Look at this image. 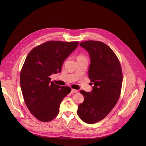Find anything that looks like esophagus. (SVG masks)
Segmentation results:
<instances>
[{
  "instance_id": "obj_1",
  "label": "esophagus",
  "mask_w": 146,
  "mask_h": 146,
  "mask_svg": "<svg viewBox=\"0 0 146 146\" xmlns=\"http://www.w3.org/2000/svg\"><path fill=\"white\" fill-rule=\"evenodd\" d=\"M78 92V90H76V89H71V93L73 94V93H77Z\"/></svg>"
}]
</instances>
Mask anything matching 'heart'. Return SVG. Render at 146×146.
<instances>
[{"label": "heart", "mask_w": 146, "mask_h": 146, "mask_svg": "<svg viewBox=\"0 0 146 146\" xmlns=\"http://www.w3.org/2000/svg\"><path fill=\"white\" fill-rule=\"evenodd\" d=\"M82 58H86L84 56H82V55H80L78 57V59H82Z\"/></svg>", "instance_id": "b5f03b06"}]
</instances>
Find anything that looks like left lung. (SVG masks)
I'll list each match as a JSON object with an SVG mask.
<instances>
[{"mask_svg":"<svg viewBox=\"0 0 146 146\" xmlns=\"http://www.w3.org/2000/svg\"><path fill=\"white\" fill-rule=\"evenodd\" d=\"M80 46L89 53L88 76L94 86L91 92L80 91L84 101L79 105L77 112L85 123L93 124L104 119L117 102L123 73L115 53L103 42L88 40Z\"/></svg>","mask_w":146,"mask_h":146,"instance_id":"left-lung-1","label":"left lung"}]
</instances>
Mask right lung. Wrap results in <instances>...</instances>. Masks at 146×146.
I'll return each instance as SVG.
<instances>
[{
    "mask_svg": "<svg viewBox=\"0 0 146 146\" xmlns=\"http://www.w3.org/2000/svg\"><path fill=\"white\" fill-rule=\"evenodd\" d=\"M78 44L48 41L33 49L26 58L20 74L21 90L29 110L41 121L55 118L63 98L71 92L70 87L50 82L49 76L61 72L63 62Z\"/></svg>",
    "mask_w": 146,
    "mask_h": 146,
    "instance_id": "right-lung-1",
    "label": "right lung"
}]
</instances>
